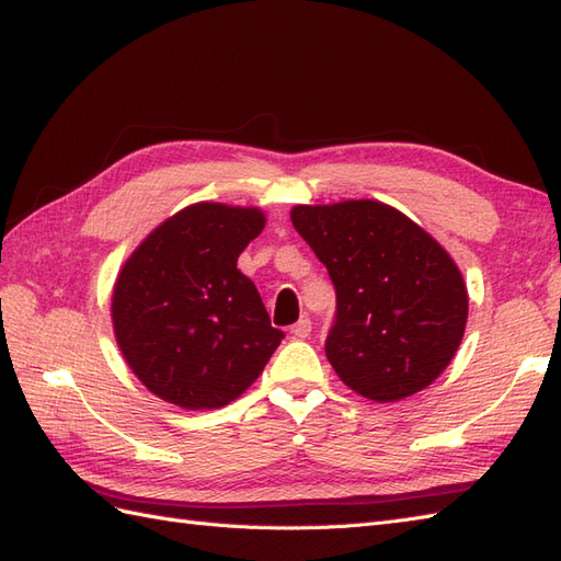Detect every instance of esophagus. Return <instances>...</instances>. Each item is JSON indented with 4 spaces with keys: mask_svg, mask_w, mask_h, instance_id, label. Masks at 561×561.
I'll return each mask as SVG.
<instances>
[{
    "mask_svg": "<svg viewBox=\"0 0 561 561\" xmlns=\"http://www.w3.org/2000/svg\"><path fill=\"white\" fill-rule=\"evenodd\" d=\"M290 333H293L295 337H299V340L309 337V333H311V321H309V319H299V321L290 328Z\"/></svg>",
    "mask_w": 561,
    "mask_h": 561,
    "instance_id": "34e87169",
    "label": "esophagus"
}]
</instances>
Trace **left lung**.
<instances>
[{
    "label": "left lung",
    "mask_w": 561,
    "mask_h": 561,
    "mask_svg": "<svg viewBox=\"0 0 561 561\" xmlns=\"http://www.w3.org/2000/svg\"><path fill=\"white\" fill-rule=\"evenodd\" d=\"M290 218L335 285L325 357L337 378L374 402H400L428 388L453 362L469 319L455 259L378 199L297 204Z\"/></svg>",
    "instance_id": "left-lung-1"
}]
</instances>
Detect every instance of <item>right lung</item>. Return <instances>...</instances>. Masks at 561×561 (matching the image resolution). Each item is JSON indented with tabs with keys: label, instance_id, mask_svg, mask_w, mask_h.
I'll return each instance as SVG.
<instances>
[{
	"label": "right lung",
	"instance_id": "obj_1",
	"mask_svg": "<svg viewBox=\"0 0 561 561\" xmlns=\"http://www.w3.org/2000/svg\"><path fill=\"white\" fill-rule=\"evenodd\" d=\"M264 226L259 207L195 202L123 262L112 290L114 335L130 371L159 400L187 412L226 407L280 345L283 333L238 268Z\"/></svg>",
	"mask_w": 561,
	"mask_h": 561
}]
</instances>
